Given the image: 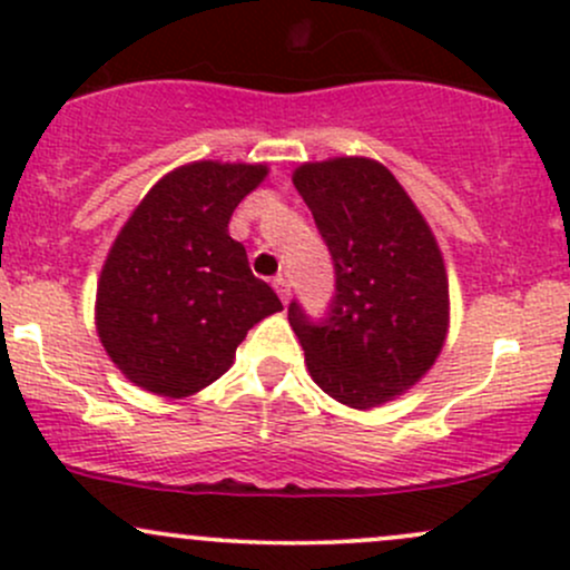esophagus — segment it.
<instances>
[{"label":"esophagus","mask_w":570,"mask_h":570,"mask_svg":"<svg viewBox=\"0 0 570 570\" xmlns=\"http://www.w3.org/2000/svg\"><path fill=\"white\" fill-rule=\"evenodd\" d=\"M273 286H275V292H278L281 303H289V297H292V286H289V281H286L284 275H275V278H273Z\"/></svg>","instance_id":"obj_1"}]
</instances>
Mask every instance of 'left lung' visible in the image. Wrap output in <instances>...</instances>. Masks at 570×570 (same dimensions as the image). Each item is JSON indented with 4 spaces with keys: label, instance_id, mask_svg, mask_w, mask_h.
Returning a JSON list of instances; mask_svg holds the SVG:
<instances>
[{
    "label": "left lung",
    "instance_id": "left-lung-1",
    "mask_svg": "<svg viewBox=\"0 0 570 570\" xmlns=\"http://www.w3.org/2000/svg\"><path fill=\"white\" fill-rule=\"evenodd\" d=\"M292 180L333 256L335 295L322 318L292 299L289 324L316 384L352 409H373L414 386L441 352L449 324L441 252L379 161H316Z\"/></svg>",
    "mask_w": 570,
    "mask_h": 570
}]
</instances>
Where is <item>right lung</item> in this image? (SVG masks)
I'll use <instances>...</instances> for the list:
<instances>
[{
	"instance_id": "obj_1",
	"label": "right lung",
	"mask_w": 570,
	"mask_h": 570,
	"mask_svg": "<svg viewBox=\"0 0 570 570\" xmlns=\"http://www.w3.org/2000/svg\"><path fill=\"white\" fill-rule=\"evenodd\" d=\"M265 165L194 161L146 194L99 275L97 330L142 390L186 397L233 365L248 330L281 299L248 267L227 224Z\"/></svg>"
}]
</instances>
